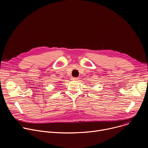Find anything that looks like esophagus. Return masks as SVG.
Masks as SVG:
<instances>
[{
  "instance_id": "1",
  "label": "esophagus",
  "mask_w": 148,
  "mask_h": 148,
  "mask_svg": "<svg viewBox=\"0 0 148 148\" xmlns=\"http://www.w3.org/2000/svg\"><path fill=\"white\" fill-rule=\"evenodd\" d=\"M78 78H77V77H71V79L74 80V81H76V80H78Z\"/></svg>"
}]
</instances>
